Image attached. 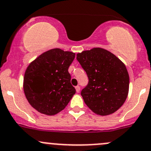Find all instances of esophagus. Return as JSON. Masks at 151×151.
I'll list each match as a JSON object with an SVG mask.
<instances>
[{
    "label": "esophagus",
    "mask_w": 151,
    "mask_h": 151,
    "mask_svg": "<svg viewBox=\"0 0 151 151\" xmlns=\"http://www.w3.org/2000/svg\"><path fill=\"white\" fill-rule=\"evenodd\" d=\"M75 89H76V91H77V93H79V92H80V86H76Z\"/></svg>",
    "instance_id": "esophagus-1"
}]
</instances>
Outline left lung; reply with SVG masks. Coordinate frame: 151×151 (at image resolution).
<instances>
[{"label": "left lung", "mask_w": 151, "mask_h": 151, "mask_svg": "<svg viewBox=\"0 0 151 151\" xmlns=\"http://www.w3.org/2000/svg\"><path fill=\"white\" fill-rule=\"evenodd\" d=\"M77 59L89 79L88 85L81 92L85 104L100 116L116 111L129 93V77L124 63L101 47L78 53Z\"/></svg>", "instance_id": "1"}]
</instances>
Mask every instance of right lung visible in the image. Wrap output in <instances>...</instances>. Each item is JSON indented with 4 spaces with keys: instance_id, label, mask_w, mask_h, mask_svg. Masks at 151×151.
Instances as JSON below:
<instances>
[{
    "instance_id": "right-lung-1",
    "label": "right lung",
    "mask_w": 151,
    "mask_h": 151,
    "mask_svg": "<svg viewBox=\"0 0 151 151\" xmlns=\"http://www.w3.org/2000/svg\"><path fill=\"white\" fill-rule=\"evenodd\" d=\"M75 53L53 48L44 52L25 71L23 89L29 104L41 114L53 116L65 109L75 88L68 71Z\"/></svg>"
}]
</instances>
